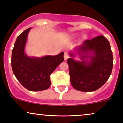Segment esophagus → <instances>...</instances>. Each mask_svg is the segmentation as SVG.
<instances>
[{"label":"esophagus","instance_id":"esophagus-1","mask_svg":"<svg viewBox=\"0 0 123 123\" xmlns=\"http://www.w3.org/2000/svg\"><path fill=\"white\" fill-rule=\"evenodd\" d=\"M63 57H64V60H67L68 58H69V55L67 53H64V55H63Z\"/></svg>","mask_w":123,"mask_h":123}]
</instances>
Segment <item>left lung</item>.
Returning a JSON list of instances; mask_svg holds the SVG:
<instances>
[{"label": "left lung", "instance_id": "left-lung-1", "mask_svg": "<svg viewBox=\"0 0 123 123\" xmlns=\"http://www.w3.org/2000/svg\"><path fill=\"white\" fill-rule=\"evenodd\" d=\"M81 61L74 60L70 52L67 62L70 83L83 92L94 91L108 81L112 71L113 57L110 43L102 35L84 41L75 48Z\"/></svg>", "mask_w": 123, "mask_h": 123}]
</instances>
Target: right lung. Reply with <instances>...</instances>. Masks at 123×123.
<instances>
[{"instance_id": "add662e5", "label": "right lung", "mask_w": 123, "mask_h": 123, "mask_svg": "<svg viewBox=\"0 0 123 123\" xmlns=\"http://www.w3.org/2000/svg\"><path fill=\"white\" fill-rule=\"evenodd\" d=\"M31 29H26L17 38L12 51V69L25 88L31 91H43L50 86V74L63 61L64 53L42 57L28 56L25 48Z\"/></svg>"}]
</instances>
